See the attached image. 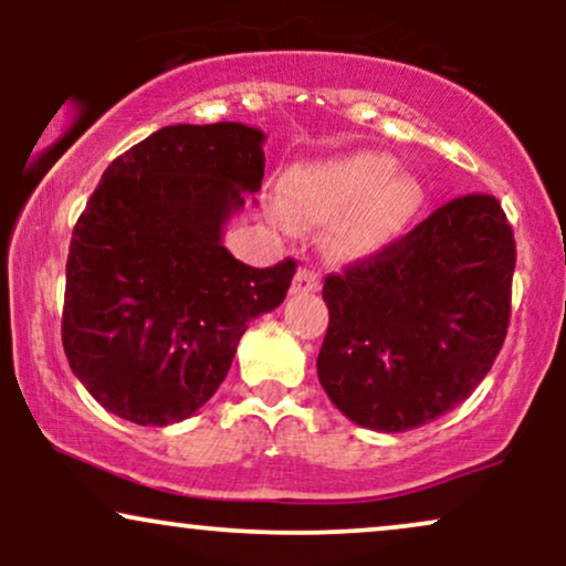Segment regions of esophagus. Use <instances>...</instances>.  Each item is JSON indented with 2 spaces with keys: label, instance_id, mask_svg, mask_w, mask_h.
Instances as JSON below:
<instances>
[{
  "label": "esophagus",
  "instance_id": "34e87169",
  "mask_svg": "<svg viewBox=\"0 0 566 566\" xmlns=\"http://www.w3.org/2000/svg\"><path fill=\"white\" fill-rule=\"evenodd\" d=\"M319 287H322L319 271L311 269V265H303V269L295 274V279H292V292H295V295H308V292H316Z\"/></svg>",
  "mask_w": 566,
  "mask_h": 566
}]
</instances>
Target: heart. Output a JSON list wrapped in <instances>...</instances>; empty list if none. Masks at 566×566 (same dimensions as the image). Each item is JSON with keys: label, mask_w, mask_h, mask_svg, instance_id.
<instances>
[{"label": "heart", "mask_w": 566, "mask_h": 566, "mask_svg": "<svg viewBox=\"0 0 566 566\" xmlns=\"http://www.w3.org/2000/svg\"><path fill=\"white\" fill-rule=\"evenodd\" d=\"M396 161L382 154H350L292 172L287 201L292 216L327 223L352 210L335 233L346 255H367L394 239L418 207V186L394 175Z\"/></svg>", "instance_id": "obj_1"}]
</instances>
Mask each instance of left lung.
<instances>
[{"label":"left lung","instance_id":"left-lung-1","mask_svg":"<svg viewBox=\"0 0 566 566\" xmlns=\"http://www.w3.org/2000/svg\"><path fill=\"white\" fill-rule=\"evenodd\" d=\"M516 239L492 193H465L324 279L319 380L354 423H431L490 373L511 322Z\"/></svg>","mask_w":566,"mask_h":566}]
</instances>
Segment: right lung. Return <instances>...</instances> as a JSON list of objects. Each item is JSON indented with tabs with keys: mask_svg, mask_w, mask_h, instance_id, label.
Here are the masks:
<instances>
[{
	"mask_svg": "<svg viewBox=\"0 0 566 566\" xmlns=\"http://www.w3.org/2000/svg\"><path fill=\"white\" fill-rule=\"evenodd\" d=\"M263 133L161 127L116 157L71 233L61 337L74 375L138 426L186 420L218 391L247 322L287 297L295 258L252 269L220 244L263 180Z\"/></svg>",
	"mask_w": 566,
	"mask_h": 566,
	"instance_id": "1",
	"label": "right lung"
}]
</instances>
